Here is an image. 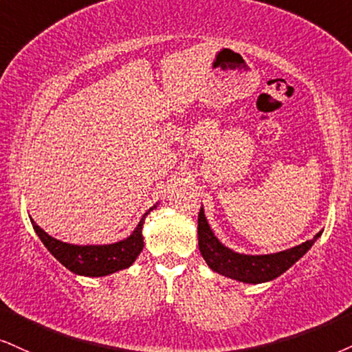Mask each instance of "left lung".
I'll return each instance as SVG.
<instances>
[{
  "instance_id": "left-lung-1",
  "label": "left lung",
  "mask_w": 352,
  "mask_h": 352,
  "mask_svg": "<svg viewBox=\"0 0 352 352\" xmlns=\"http://www.w3.org/2000/svg\"><path fill=\"white\" fill-rule=\"evenodd\" d=\"M197 223L199 251H201L202 258L206 259L207 266L219 274L245 282V284H261V282H269L284 274L290 266H294L311 248V245L323 233L318 232L311 240H307L302 245L294 246L290 250L279 251V253L243 254L227 248L214 235L206 219V214H204V207H201V212H199Z\"/></svg>"
}]
</instances>
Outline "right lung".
Returning <instances> with one entry per match:
<instances>
[{"instance_id": "1", "label": "right lung", "mask_w": 352, "mask_h": 352, "mask_svg": "<svg viewBox=\"0 0 352 352\" xmlns=\"http://www.w3.org/2000/svg\"><path fill=\"white\" fill-rule=\"evenodd\" d=\"M156 206L158 204H155L150 210H153ZM150 210L142 217L137 228L130 233V236L117 243H111V245H72V243H63L54 236H50L34 220L32 227L36 230L37 236L41 238L43 246L68 271L75 272L78 276L102 277L130 267L138 258V254L142 253V227L143 222H145V217L150 214Z\"/></svg>"}]
</instances>
